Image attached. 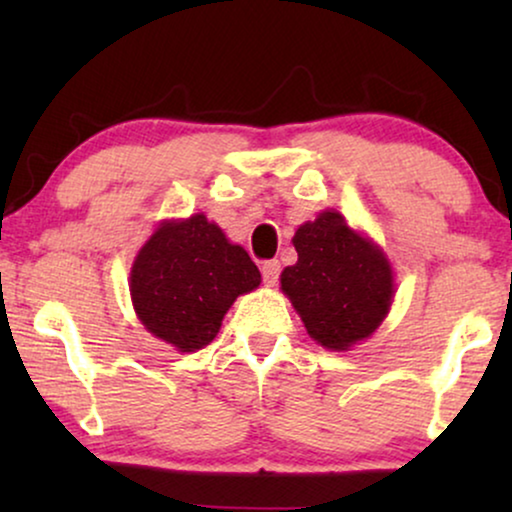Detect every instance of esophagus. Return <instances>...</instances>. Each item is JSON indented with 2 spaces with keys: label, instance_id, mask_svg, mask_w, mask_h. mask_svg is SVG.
I'll list each match as a JSON object with an SVG mask.
<instances>
[{
  "label": "esophagus",
  "instance_id": "obj_1",
  "mask_svg": "<svg viewBox=\"0 0 512 512\" xmlns=\"http://www.w3.org/2000/svg\"><path fill=\"white\" fill-rule=\"evenodd\" d=\"M279 272H282V265H279V261H265V263L261 265L263 282L268 284V286H275V284H277Z\"/></svg>",
  "mask_w": 512,
  "mask_h": 512
}]
</instances>
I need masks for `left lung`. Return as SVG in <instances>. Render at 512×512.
<instances>
[{
	"label": "left lung",
	"instance_id": "obj_1",
	"mask_svg": "<svg viewBox=\"0 0 512 512\" xmlns=\"http://www.w3.org/2000/svg\"><path fill=\"white\" fill-rule=\"evenodd\" d=\"M293 247L298 263L284 268L282 291L310 338L333 352L370 338L394 300V272L384 251L331 209L303 223Z\"/></svg>",
	"mask_w": 512,
	"mask_h": 512
}]
</instances>
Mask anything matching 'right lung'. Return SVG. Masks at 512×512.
<instances>
[{"label": "right lung", "instance_id": "1", "mask_svg": "<svg viewBox=\"0 0 512 512\" xmlns=\"http://www.w3.org/2000/svg\"><path fill=\"white\" fill-rule=\"evenodd\" d=\"M258 284L261 272L247 251L205 214L160 223L130 270L139 321L179 352L207 347L235 298Z\"/></svg>", "mask_w": 512, "mask_h": 512}]
</instances>
